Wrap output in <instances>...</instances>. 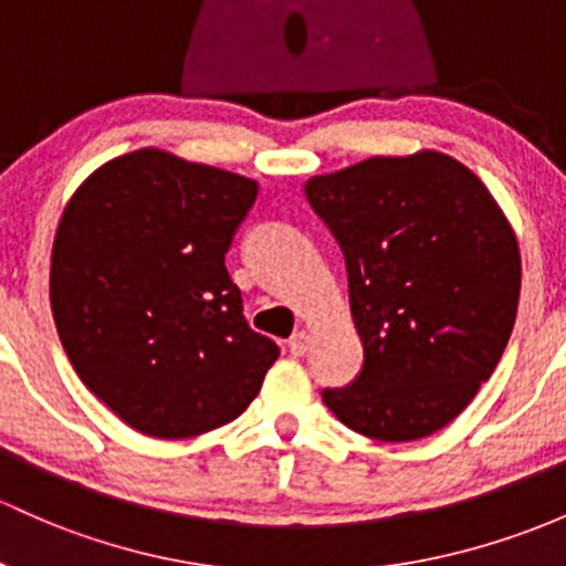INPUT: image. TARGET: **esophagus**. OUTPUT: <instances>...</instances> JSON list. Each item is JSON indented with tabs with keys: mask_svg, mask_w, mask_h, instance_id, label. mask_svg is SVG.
<instances>
[{
	"mask_svg": "<svg viewBox=\"0 0 566 566\" xmlns=\"http://www.w3.org/2000/svg\"><path fill=\"white\" fill-rule=\"evenodd\" d=\"M310 343H313V337H310V332H307V329H300V332L291 334L289 350H291V354H294V356H305L307 350H310Z\"/></svg>",
	"mask_w": 566,
	"mask_h": 566,
	"instance_id": "34e87169",
	"label": "esophagus"
}]
</instances>
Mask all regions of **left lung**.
I'll use <instances>...</instances> for the list:
<instances>
[{"label":"left lung","instance_id":"obj_1","mask_svg":"<svg viewBox=\"0 0 566 566\" xmlns=\"http://www.w3.org/2000/svg\"><path fill=\"white\" fill-rule=\"evenodd\" d=\"M348 270L364 367L324 405L382 442L434 434L475 399L515 324L521 253L483 180L440 150L373 156L305 184Z\"/></svg>","mask_w":566,"mask_h":566}]
</instances>
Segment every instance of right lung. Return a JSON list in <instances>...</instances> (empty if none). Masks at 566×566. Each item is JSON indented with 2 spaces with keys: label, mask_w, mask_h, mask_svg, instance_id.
Segmentation results:
<instances>
[{
  "label": "right lung",
  "mask_w": 566,
  "mask_h": 566,
  "mask_svg": "<svg viewBox=\"0 0 566 566\" xmlns=\"http://www.w3.org/2000/svg\"><path fill=\"white\" fill-rule=\"evenodd\" d=\"M259 184L139 148L88 175L59 221L51 310L77 378L132 429L234 421L281 348L242 315L227 256Z\"/></svg>",
  "instance_id": "obj_1"
}]
</instances>
